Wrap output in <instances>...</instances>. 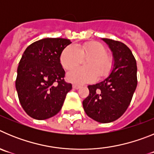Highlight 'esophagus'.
I'll return each mask as SVG.
<instances>
[{
	"label": "esophagus",
	"instance_id": "34e87169",
	"mask_svg": "<svg viewBox=\"0 0 154 154\" xmlns=\"http://www.w3.org/2000/svg\"><path fill=\"white\" fill-rule=\"evenodd\" d=\"M72 88L73 89H79L81 88V86H80L79 85H76V84H73L72 85Z\"/></svg>",
	"mask_w": 154,
	"mask_h": 154
}]
</instances>
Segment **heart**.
I'll use <instances>...</instances> for the list:
<instances>
[{
    "label": "heart",
    "instance_id": "obj_1",
    "mask_svg": "<svg viewBox=\"0 0 154 154\" xmlns=\"http://www.w3.org/2000/svg\"><path fill=\"white\" fill-rule=\"evenodd\" d=\"M82 58H88L84 64L86 69H75L67 75L68 79L75 83L92 82L96 75L106 76L112 69V59L106 55L104 46L96 42L67 46L61 54L60 62L64 69L71 70L79 65Z\"/></svg>",
    "mask_w": 154,
    "mask_h": 154
}]
</instances>
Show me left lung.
<instances>
[{
	"label": "left lung",
	"mask_w": 154,
	"mask_h": 154,
	"mask_svg": "<svg viewBox=\"0 0 154 154\" xmlns=\"http://www.w3.org/2000/svg\"><path fill=\"white\" fill-rule=\"evenodd\" d=\"M111 50L112 70L106 79L89 85V95L82 102L88 116L101 123L119 119L127 109L137 85V62L125 44L102 38Z\"/></svg>",
	"instance_id": "8db88e82"
}]
</instances>
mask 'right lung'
<instances>
[{
  "label": "right lung",
  "instance_id": "1",
  "mask_svg": "<svg viewBox=\"0 0 154 154\" xmlns=\"http://www.w3.org/2000/svg\"><path fill=\"white\" fill-rule=\"evenodd\" d=\"M71 43L69 39L46 38L31 44L24 51L15 86L21 106L31 117L47 119L62 109L72 84L64 79L60 56Z\"/></svg>",
  "mask_w": 154,
  "mask_h": 154
}]
</instances>
